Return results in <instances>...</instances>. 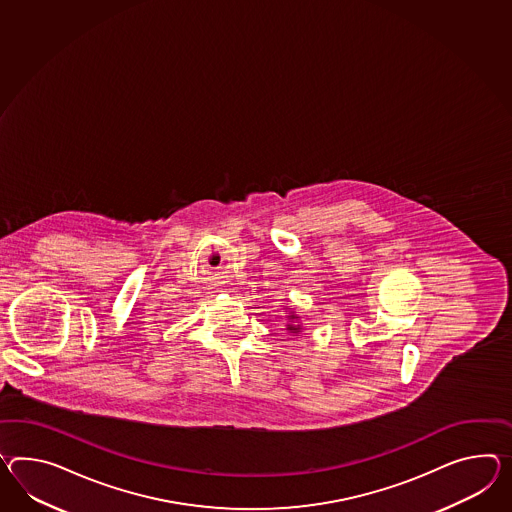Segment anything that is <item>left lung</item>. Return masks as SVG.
Returning <instances> with one entry per match:
<instances>
[{
	"label": "left lung",
	"instance_id": "8db88e82",
	"mask_svg": "<svg viewBox=\"0 0 512 512\" xmlns=\"http://www.w3.org/2000/svg\"><path fill=\"white\" fill-rule=\"evenodd\" d=\"M294 318H298V316H294V314H290V316H288V320H294ZM287 329H288V331H290V333H300V331H301L300 325L288 324Z\"/></svg>",
	"mask_w": 512,
	"mask_h": 512
}]
</instances>
